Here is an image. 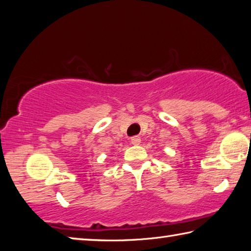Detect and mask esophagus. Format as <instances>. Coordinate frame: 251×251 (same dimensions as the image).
<instances>
[{"label": "esophagus", "mask_w": 251, "mask_h": 251, "mask_svg": "<svg viewBox=\"0 0 251 251\" xmlns=\"http://www.w3.org/2000/svg\"><path fill=\"white\" fill-rule=\"evenodd\" d=\"M130 142L133 145H139V144H141V137H138V136H134V137L130 138Z\"/></svg>", "instance_id": "1"}]
</instances>
